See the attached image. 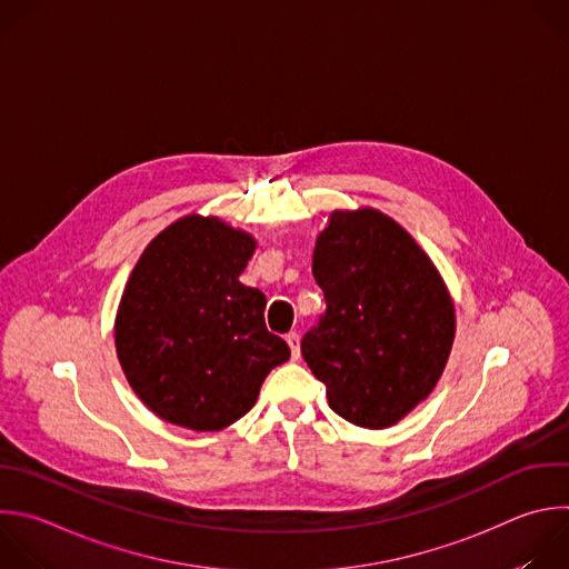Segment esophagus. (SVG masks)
Masks as SVG:
<instances>
[{
  "label": "esophagus",
  "instance_id": "obj_1",
  "mask_svg": "<svg viewBox=\"0 0 569 569\" xmlns=\"http://www.w3.org/2000/svg\"><path fill=\"white\" fill-rule=\"evenodd\" d=\"M286 341H288V346H290V352H292V359L297 361L299 357H301V335L299 332H288L286 335Z\"/></svg>",
  "mask_w": 569,
  "mask_h": 569
}]
</instances>
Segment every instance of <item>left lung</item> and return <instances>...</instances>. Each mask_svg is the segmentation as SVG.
I'll return each instance as SVG.
<instances>
[{
	"instance_id": "obj_1",
	"label": "left lung",
	"mask_w": 569,
	"mask_h": 569,
	"mask_svg": "<svg viewBox=\"0 0 569 569\" xmlns=\"http://www.w3.org/2000/svg\"><path fill=\"white\" fill-rule=\"evenodd\" d=\"M312 274L326 315L301 355L330 409L361 429H389L440 382L456 339V303L431 257L389 214L335 210L317 234Z\"/></svg>"
}]
</instances>
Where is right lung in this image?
Listing matches in <instances>:
<instances>
[{
	"label": "right lung",
	"mask_w": 569,
	"mask_h": 569,
	"mask_svg": "<svg viewBox=\"0 0 569 569\" xmlns=\"http://www.w3.org/2000/svg\"><path fill=\"white\" fill-rule=\"evenodd\" d=\"M257 239L219 217L187 214L133 266L113 323L131 391L160 420L221 431L254 405L268 372L290 359L266 328V295L239 281Z\"/></svg>",
	"instance_id": "right-lung-1"
}]
</instances>
